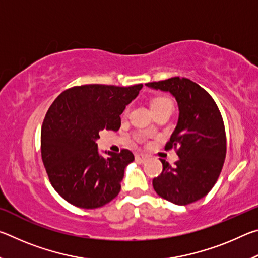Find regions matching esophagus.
I'll list each match as a JSON object with an SVG mask.
<instances>
[{"label":"esophagus","mask_w":258,"mask_h":258,"mask_svg":"<svg viewBox=\"0 0 258 258\" xmlns=\"http://www.w3.org/2000/svg\"><path fill=\"white\" fill-rule=\"evenodd\" d=\"M148 159V157L142 155V154H135V160L138 161V163H145V161Z\"/></svg>","instance_id":"esophagus-1"}]
</instances>
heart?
I'll list each match as a JSON object with an SVG mask.
<instances>
[{
    "instance_id": "obj_1",
    "label": "heart",
    "mask_w": 258,
    "mask_h": 258,
    "mask_svg": "<svg viewBox=\"0 0 258 258\" xmlns=\"http://www.w3.org/2000/svg\"><path fill=\"white\" fill-rule=\"evenodd\" d=\"M167 100H168V99H165V98L156 99V100H154V101H152V103H151V108H152V107H155V106H157V104H159V103H161V102L167 101ZM126 112H127V110H126Z\"/></svg>"
}]
</instances>
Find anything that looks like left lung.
I'll list each match as a JSON object with an SVG mask.
<instances>
[{
  "label": "left lung",
  "mask_w": 258,
  "mask_h": 258,
  "mask_svg": "<svg viewBox=\"0 0 258 258\" xmlns=\"http://www.w3.org/2000/svg\"><path fill=\"white\" fill-rule=\"evenodd\" d=\"M176 99L178 120L165 149H176L171 166L161 159L163 172L152 185L161 198L185 206L204 198L215 185L226 155L223 118L215 101L197 83L184 77L147 83Z\"/></svg>",
  "instance_id": "8db88e82"
}]
</instances>
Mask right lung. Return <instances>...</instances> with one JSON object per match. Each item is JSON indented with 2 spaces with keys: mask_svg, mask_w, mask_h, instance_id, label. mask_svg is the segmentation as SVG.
I'll use <instances>...</instances> for the list:
<instances>
[{
  "mask_svg": "<svg viewBox=\"0 0 258 258\" xmlns=\"http://www.w3.org/2000/svg\"><path fill=\"white\" fill-rule=\"evenodd\" d=\"M142 84L128 87L89 84L63 91L47 110L41 132V154L54 190L74 206L93 209L117 197L132 152L99 154L102 130L118 131L125 107Z\"/></svg>",
  "mask_w": 258,
  "mask_h": 258,
  "instance_id": "add662e5",
  "label": "right lung"
}]
</instances>
